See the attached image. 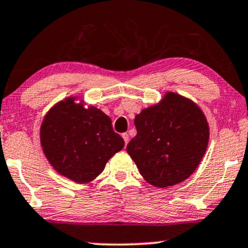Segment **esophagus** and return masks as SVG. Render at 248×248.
<instances>
[{"mask_svg": "<svg viewBox=\"0 0 248 248\" xmlns=\"http://www.w3.org/2000/svg\"><path fill=\"white\" fill-rule=\"evenodd\" d=\"M122 139H124V144H128V142H129V135H128L127 133H124L122 134Z\"/></svg>", "mask_w": 248, "mask_h": 248, "instance_id": "obj_1", "label": "esophagus"}]
</instances>
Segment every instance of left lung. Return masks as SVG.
Wrapping results in <instances>:
<instances>
[{"instance_id":"left-lung-1","label":"left lung","mask_w":248,"mask_h":248,"mask_svg":"<svg viewBox=\"0 0 248 248\" xmlns=\"http://www.w3.org/2000/svg\"><path fill=\"white\" fill-rule=\"evenodd\" d=\"M134 124L137 134L127 153L149 184L173 186L198 169L209 142V124L194 101L166 92L159 103L142 109Z\"/></svg>"}]
</instances>
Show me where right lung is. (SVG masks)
Listing matches in <instances>:
<instances>
[{"mask_svg": "<svg viewBox=\"0 0 248 248\" xmlns=\"http://www.w3.org/2000/svg\"><path fill=\"white\" fill-rule=\"evenodd\" d=\"M40 144L56 172L77 184H89L124 148V141L113 130L108 115L70 95L44 116Z\"/></svg>", "mask_w": 248, "mask_h": 248, "instance_id": "1", "label": "right lung"}]
</instances>
